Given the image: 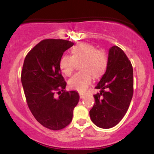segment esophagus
<instances>
[{
  "label": "esophagus",
  "mask_w": 154,
  "mask_h": 154,
  "mask_svg": "<svg viewBox=\"0 0 154 154\" xmlns=\"http://www.w3.org/2000/svg\"><path fill=\"white\" fill-rule=\"evenodd\" d=\"M85 96V95L82 94V93H79V97H80V98H83Z\"/></svg>",
  "instance_id": "34e87169"
}]
</instances>
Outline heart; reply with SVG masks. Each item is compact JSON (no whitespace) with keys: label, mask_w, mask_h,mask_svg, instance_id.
<instances>
[{"label":"heart","mask_w":154,"mask_h":154,"mask_svg":"<svg viewBox=\"0 0 154 154\" xmlns=\"http://www.w3.org/2000/svg\"><path fill=\"white\" fill-rule=\"evenodd\" d=\"M71 55H63L60 59L59 66L66 76H71L77 63L80 65V72L75 75L69 80L70 88L80 93L88 89L93 77L100 78L104 75L108 66L109 57L103 48H97L89 43H79L72 50Z\"/></svg>","instance_id":"heart-1"}]
</instances>
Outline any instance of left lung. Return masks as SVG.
I'll list each match as a JSON object with an SVG mask.
<instances>
[{"mask_svg": "<svg viewBox=\"0 0 154 154\" xmlns=\"http://www.w3.org/2000/svg\"><path fill=\"white\" fill-rule=\"evenodd\" d=\"M95 88L100 92L94 95L91 119L100 128H113L125 115L133 95L132 63L120 48L109 49L106 71Z\"/></svg>", "mask_w": 154, "mask_h": 154, "instance_id": "1", "label": "left lung"}]
</instances>
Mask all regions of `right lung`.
Wrapping results in <instances>:
<instances>
[{
	"mask_svg": "<svg viewBox=\"0 0 154 154\" xmlns=\"http://www.w3.org/2000/svg\"><path fill=\"white\" fill-rule=\"evenodd\" d=\"M73 45L62 39H45L26 54L23 64L21 80L28 107L37 121L51 130L69 125L79 102L77 92L64 90L66 82L59 66L63 52Z\"/></svg>",
	"mask_w": 154,
	"mask_h": 154,
	"instance_id": "add662e5",
	"label": "right lung"
}]
</instances>
